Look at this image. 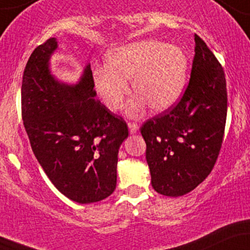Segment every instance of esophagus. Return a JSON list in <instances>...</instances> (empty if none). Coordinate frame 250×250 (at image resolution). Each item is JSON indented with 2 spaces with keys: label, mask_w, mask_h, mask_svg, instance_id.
<instances>
[{
  "label": "esophagus",
  "mask_w": 250,
  "mask_h": 250,
  "mask_svg": "<svg viewBox=\"0 0 250 250\" xmlns=\"http://www.w3.org/2000/svg\"><path fill=\"white\" fill-rule=\"evenodd\" d=\"M128 128H129V131H130V134H135L137 130H139V125L135 122H129Z\"/></svg>",
  "instance_id": "34e87169"
}]
</instances>
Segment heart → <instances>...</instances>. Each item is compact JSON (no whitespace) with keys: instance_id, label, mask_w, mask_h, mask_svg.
Segmentation results:
<instances>
[{"instance_id":"heart-1","label":"heart","mask_w":250,"mask_h":250,"mask_svg":"<svg viewBox=\"0 0 250 250\" xmlns=\"http://www.w3.org/2000/svg\"><path fill=\"white\" fill-rule=\"evenodd\" d=\"M189 59L176 45L159 40H143L109 51L105 67L93 71V81L103 104L110 111L122 108L129 94L128 81L136 96L127 109L139 116L146 104L156 113L167 110L180 100L187 83Z\"/></svg>"}]
</instances>
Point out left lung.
<instances>
[{"label": "left lung", "instance_id": "8db88e82", "mask_svg": "<svg viewBox=\"0 0 250 250\" xmlns=\"http://www.w3.org/2000/svg\"><path fill=\"white\" fill-rule=\"evenodd\" d=\"M227 85L222 65L195 34V55L185 94L141 127L151 186L166 196L195 189L214 168L225 134Z\"/></svg>", "mask_w": 250, "mask_h": 250}]
</instances>
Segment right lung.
<instances>
[{
	"mask_svg": "<svg viewBox=\"0 0 250 250\" xmlns=\"http://www.w3.org/2000/svg\"><path fill=\"white\" fill-rule=\"evenodd\" d=\"M55 37L35 48L24 68L22 120L37 161L68 199L99 202L116 188L119 148L128 137L122 117L95 99L90 64L76 84L51 75Z\"/></svg>",
	"mask_w": 250,
	"mask_h": 250,
	"instance_id": "1",
	"label": "right lung"
}]
</instances>
